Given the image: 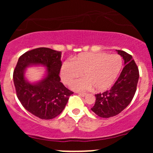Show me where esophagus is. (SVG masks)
Returning a JSON list of instances; mask_svg holds the SVG:
<instances>
[{"label": "esophagus", "mask_w": 153, "mask_h": 153, "mask_svg": "<svg viewBox=\"0 0 153 153\" xmlns=\"http://www.w3.org/2000/svg\"><path fill=\"white\" fill-rule=\"evenodd\" d=\"M79 94V96H82V97H85V96L87 95L85 93H80V94Z\"/></svg>", "instance_id": "obj_1"}]
</instances>
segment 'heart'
<instances>
[{
  "label": "heart",
  "mask_w": 153,
  "mask_h": 153,
  "mask_svg": "<svg viewBox=\"0 0 153 153\" xmlns=\"http://www.w3.org/2000/svg\"><path fill=\"white\" fill-rule=\"evenodd\" d=\"M122 59L119 54L105 53L80 54L72 60H65L60 68V78L65 84H70L82 74L84 77L72 82L71 88L76 91H106L119 75Z\"/></svg>",
  "instance_id": "heart-1"
}]
</instances>
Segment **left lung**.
Here are the masks:
<instances>
[{"mask_svg": "<svg viewBox=\"0 0 153 153\" xmlns=\"http://www.w3.org/2000/svg\"><path fill=\"white\" fill-rule=\"evenodd\" d=\"M124 61V68L110 90L95 95L96 102L91 110L100 117L109 118L119 114L131 103L139 80L137 66L130 54L116 50Z\"/></svg>", "mask_w": 153, "mask_h": 153, "instance_id": "1", "label": "left lung"}]
</instances>
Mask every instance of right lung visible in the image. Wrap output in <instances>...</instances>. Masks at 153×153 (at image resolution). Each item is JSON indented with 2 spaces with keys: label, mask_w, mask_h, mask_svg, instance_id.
<instances>
[{
  "label": "right lung",
  "mask_w": 153,
  "mask_h": 153,
  "mask_svg": "<svg viewBox=\"0 0 153 153\" xmlns=\"http://www.w3.org/2000/svg\"><path fill=\"white\" fill-rule=\"evenodd\" d=\"M62 52L47 47L28 51L19 58L13 72V82L17 97L26 110L42 119L57 117L73 94L60 82ZM46 68L39 81L30 82L25 77L29 66Z\"/></svg>",
  "instance_id": "add662e5"
}]
</instances>
